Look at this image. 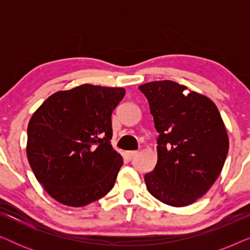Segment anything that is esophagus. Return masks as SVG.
Wrapping results in <instances>:
<instances>
[{"mask_svg": "<svg viewBox=\"0 0 250 250\" xmlns=\"http://www.w3.org/2000/svg\"><path fill=\"white\" fill-rule=\"evenodd\" d=\"M136 155H138V151H126L125 152L126 159H128V160H131V159L134 158Z\"/></svg>", "mask_w": 250, "mask_h": 250, "instance_id": "esophagus-1", "label": "esophagus"}]
</instances>
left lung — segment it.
<instances>
[{
    "label": "left lung",
    "instance_id": "left-lung-1",
    "mask_svg": "<svg viewBox=\"0 0 250 250\" xmlns=\"http://www.w3.org/2000/svg\"><path fill=\"white\" fill-rule=\"evenodd\" d=\"M159 136L157 164L145 175L146 189L173 207L193 204L217 180L229 151V136L216 104L173 81L142 84Z\"/></svg>",
    "mask_w": 250,
    "mask_h": 250
}]
</instances>
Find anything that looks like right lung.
<instances>
[{
  "mask_svg": "<svg viewBox=\"0 0 250 250\" xmlns=\"http://www.w3.org/2000/svg\"><path fill=\"white\" fill-rule=\"evenodd\" d=\"M123 87L83 84L50 95L27 127V159L58 203L83 207L114 187L123 157L112 149L111 114Z\"/></svg>",
  "mask_w": 250,
  "mask_h": 250,
  "instance_id": "obj_1",
  "label": "right lung"
}]
</instances>
